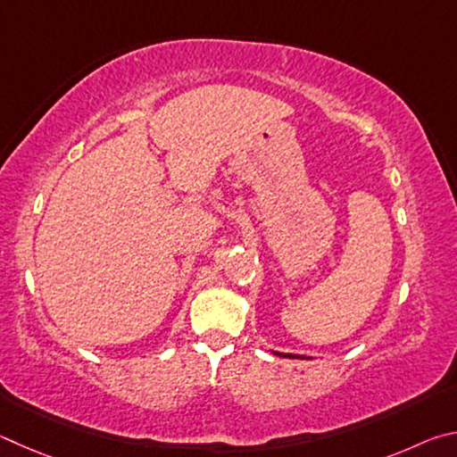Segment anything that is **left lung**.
I'll list each match as a JSON object with an SVG mask.
<instances>
[{"label": "left lung", "instance_id": "obj_1", "mask_svg": "<svg viewBox=\"0 0 457 457\" xmlns=\"http://www.w3.org/2000/svg\"><path fill=\"white\" fill-rule=\"evenodd\" d=\"M275 355H278V357H289V359H311V357H307V355H297V353H281V351H273Z\"/></svg>", "mask_w": 457, "mask_h": 457}]
</instances>
